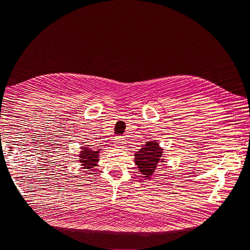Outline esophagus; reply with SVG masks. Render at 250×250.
<instances>
[{"label": "esophagus", "mask_w": 250, "mask_h": 250, "mask_svg": "<svg viewBox=\"0 0 250 250\" xmlns=\"http://www.w3.org/2000/svg\"><path fill=\"white\" fill-rule=\"evenodd\" d=\"M125 145V141L122 138H116L115 141H113V146L116 148H123V146Z\"/></svg>", "instance_id": "esophagus-1"}]
</instances>
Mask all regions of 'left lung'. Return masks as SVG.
<instances>
[{
  "label": "left lung",
  "mask_w": 250,
  "mask_h": 250,
  "mask_svg": "<svg viewBox=\"0 0 250 250\" xmlns=\"http://www.w3.org/2000/svg\"><path fill=\"white\" fill-rule=\"evenodd\" d=\"M134 163L143 178L149 179L156 172L158 166L165 163L164 148L160 146L157 140L145 142L140 151L134 154Z\"/></svg>",
  "instance_id": "left-lung-1"
}]
</instances>
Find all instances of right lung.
<instances>
[{"label":"right lung","mask_w":250,"mask_h":250,"mask_svg":"<svg viewBox=\"0 0 250 250\" xmlns=\"http://www.w3.org/2000/svg\"><path fill=\"white\" fill-rule=\"evenodd\" d=\"M89 145L80 147V152L78 154V162L81 164L82 169H86L87 171L94 170V168L99 162V153L102 149H93L89 148Z\"/></svg>","instance_id":"obj_1"}]
</instances>
